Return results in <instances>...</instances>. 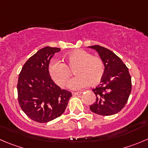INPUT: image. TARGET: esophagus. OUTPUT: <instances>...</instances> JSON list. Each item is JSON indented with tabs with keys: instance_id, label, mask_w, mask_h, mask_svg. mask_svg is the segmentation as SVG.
<instances>
[{
	"instance_id": "obj_1",
	"label": "esophagus",
	"mask_w": 148,
	"mask_h": 148,
	"mask_svg": "<svg viewBox=\"0 0 148 148\" xmlns=\"http://www.w3.org/2000/svg\"><path fill=\"white\" fill-rule=\"evenodd\" d=\"M82 94V92H72L73 96H76V95H80Z\"/></svg>"
}]
</instances>
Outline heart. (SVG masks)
I'll return each mask as SVG.
<instances>
[{"instance_id":"obj_1","label":"heart","mask_w":148,"mask_h":148,"mask_svg":"<svg viewBox=\"0 0 148 148\" xmlns=\"http://www.w3.org/2000/svg\"><path fill=\"white\" fill-rule=\"evenodd\" d=\"M73 70L77 76L70 81L69 87L72 90H80L89 84L92 86L99 84L104 74V66L99 57L77 49L64 55L63 63L53 60L48 68L52 80L60 87L67 85Z\"/></svg>"}]
</instances>
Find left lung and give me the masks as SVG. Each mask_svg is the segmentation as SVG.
<instances>
[{
    "mask_svg": "<svg viewBox=\"0 0 148 148\" xmlns=\"http://www.w3.org/2000/svg\"><path fill=\"white\" fill-rule=\"evenodd\" d=\"M88 47L98 52L104 66L101 84L93 89L96 102L90 106V109L100 115L117 114L125 107L132 91V78L128 68L110 49L99 45Z\"/></svg>",
    "mask_w": 148,
    "mask_h": 148,
    "instance_id": "left-lung-1",
    "label": "left lung"
}]
</instances>
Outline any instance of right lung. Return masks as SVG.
<instances>
[{
    "mask_svg": "<svg viewBox=\"0 0 148 148\" xmlns=\"http://www.w3.org/2000/svg\"><path fill=\"white\" fill-rule=\"evenodd\" d=\"M60 48L45 47L26 61L18 78V101L28 118L38 123H47L64 112L71 92L61 90L49 76L48 68Z\"/></svg>",
    "mask_w": 148,
    "mask_h": 148,
    "instance_id": "1",
    "label": "right lung"
}]
</instances>
